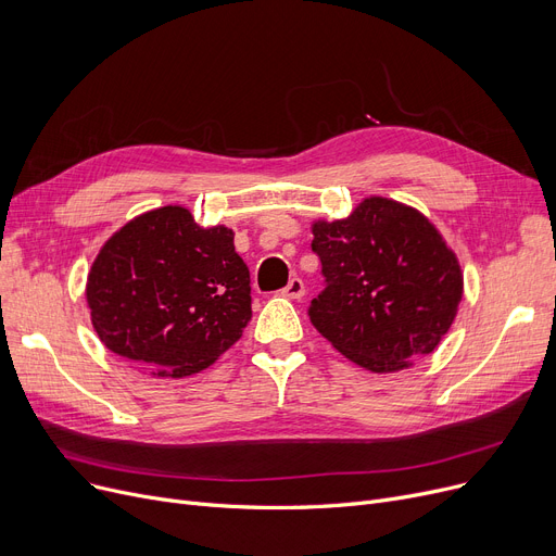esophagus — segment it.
<instances>
[{
	"label": "esophagus",
	"mask_w": 556,
	"mask_h": 556,
	"mask_svg": "<svg viewBox=\"0 0 556 556\" xmlns=\"http://www.w3.org/2000/svg\"><path fill=\"white\" fill-rule=\"evenodd\" d=\"M304 293H306V288H304V281H302L300 277L290 279L288 286L281 290V295H283V298H290V300H302Z\"/></svg>",
	"instance_id": "1"
}]
</instances>
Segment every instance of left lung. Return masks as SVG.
<instances>
[{
    "mask_svg": "<svg viewBox=\"0 0 556 556\" xmlns=\"http://www.w3.org/2000/svg\"><path fill=\"white\" fill-rule=\"evenodd\" d=\"M325 288L308 317L342 356L399 371L434 352L462 300L455 254L419 212L367 198L336 223L313 225Z\"/></svg>",
    "mask_w": 556,
    "mask_h": 556,
    "instance_id": "8db88e82",
    "label": "left lung"
}]
</instances>
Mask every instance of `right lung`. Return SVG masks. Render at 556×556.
<instances>
[{
  "mask_svg": "<svg viewBox=\"0 0 556 556\" xmlns=\"http://www.w3.org/2000/svg\"><path fill=\"white\" fill-rule=\"evenodd\" d=\"M245 261L233 231L202 229L185 207H162L124 225L87 277L101 342L157 376L210 367L252 317Z\"/></svg>",
  "mask_w": 556,
  "mask_h": 556,
  "instance_id": "right-lung-1",
  "label": "right lung"
}]
</instances>
